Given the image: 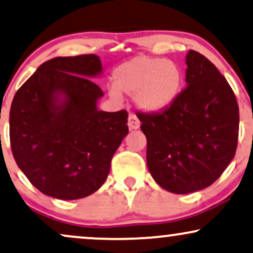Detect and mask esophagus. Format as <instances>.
<instances>
[{
    "label": "esophagus",
    "mask_w": 253,
    "mask_h": 253,
    "mask_svg": "<svg viewBox=\"0 0 253 253\" xmlns=\"http://www.w3.org/2000/svg\"><path fill=\"white\" fill-rule=\"evenodd\" d=\"M128 127L130 129H138L140 127V120L134 113L128 115Z\"/></svg>",
    "instance_id": "1"
}]
</instances>
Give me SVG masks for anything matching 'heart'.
Here are the masks:
<instances>
[{"mask_svg": "<svg viewBox=\"0 0 253 253\" xmlns=\"http://www.w3.org/2000/svg\"><path fill=\"white\" fill-rule=\"evenodd\" d=\"M181 68L171 60L139 55L118 66L113 72L112 96L134 94V101L146 112H159L171 106L182 86Z\"/></svg>", "mask_w": 253, "mask_h": 253, "instance_id": "heart-1", "label": "heart"}]
</instances>
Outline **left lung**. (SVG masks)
I'll list each match as a JSON object with an SVG mask.
<instances>
[{"instance_id": "obj_1", "label": "left lung", "mask_w": 253, "mask_h": 253, "mask_svg": "<svg viewBox=\"0 0 253 253\" xmlns=\"http://www.w3.org/2000/svg\"><path fill=\"white\" fill-rule=\"evenodd\" d=\"M187 87L160 113L136 112L147 139L148 171L161 187L186 194L210 186L236 154L239 108L209 59L186 54Z\"/></svg>"}]
</instances>
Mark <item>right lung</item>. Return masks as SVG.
Wrapping results in <instances>:
<instances>
[{
    "instance_id": "1",
    "label": "right lung",
    "mask_w": 253,
    "mask_h": 253,
    "mask_svg": "<svg viewBox=\"0 0 253 253\" xmlns=\"http://www.w3.org/2000/svg\"><path fill=\"white\" fill-rule=\"evenodd\" d=\"M101 69L94 54L54 57L15 94L9 114L11 152L43 194L80 199L107 179L112 158L128 133V113L96 108L103 92L89 78Z\"/></svg>"
}]
</instances>
